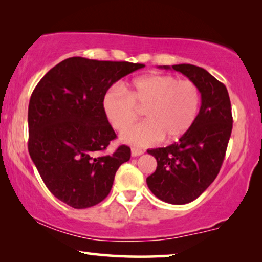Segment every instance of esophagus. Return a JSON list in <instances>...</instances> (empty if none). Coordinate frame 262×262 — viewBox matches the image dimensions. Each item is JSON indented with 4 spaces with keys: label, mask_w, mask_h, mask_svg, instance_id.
Listing matches in <instances>:
<instances>
[{
    "label": "esophagus",
    "mask_w": 262,
    "mask_h": 262,
    "mask_svg": "<svg viewBox=\"0 0 262 262\" xmlns=\"http://www.w3.org/2000/svg\"><path fill=\"white\" fill-rule=\"evenodd\" d=\"M143 152H144V151H143L142 149H138V148H132V149H131V155H132V157L141 156Z\"/></svg>",
    "instance_id": "34e87169"
}]
</instances>
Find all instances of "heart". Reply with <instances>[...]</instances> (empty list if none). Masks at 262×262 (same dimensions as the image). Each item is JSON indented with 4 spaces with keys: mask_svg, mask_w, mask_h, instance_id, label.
I'll list each match as a JSON object with an SVG mask.
<instances>
[{
    "mask_svg": "<svg viewBox=\"0 0 262 262\" xmlns=\"http://www.w3.org/2000/svg\"><path fill=\"white\" fill-rule=\"evenodd\" d=\"M200 91L194 82L171 75H149L128 87L111 88L102 96V111L114 130L121 131L145 108L147 120L121 134V141L134 145H150L164 137L174 141L184 136L198 118Z\"/></svg>",
    "mask_w": 262,
    "mask_h": 262,
    "instance_id": "heart-1",
    "label": "heart"
}]
</instances>
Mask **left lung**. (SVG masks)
Listing matches in <instances>:
<instances>
[{
    "mask_svg": "<svg viewBox=\"0 0 262 262\" xmlns=\"http://www.w3.org/2000/svg\"><path fill=\"white\" fill-rule=\"evenodd\" d=\"M160 68L184 74L202 95L194 125L174 144L148 150L157 161L155 173L146 178L149 189L163 202L182 205L198 198L220 173L232 130L231 103L227 87L203 68Z\"/></svg>",
    "mask_w": 262,
    "mask_h": 262,
    "instance_id": "obj_1",
    "label": "left lung"
}]
</instances>
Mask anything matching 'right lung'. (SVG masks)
Wrapping results in <instances>:
<instances>
[{
    "label": "right lung",
    "mask_w": 262,
    "mask_h": 262,
    "mask_svg": "<svg viewBox=\"0 0 262 262\" xmlns=\"http://www.w3.org/2000/svg\"><path fill=\"white\" fill-rule=\"evenodd\" d=\"M145 67L71 57L39 81L28 105V152L56 198L74 209L108 195L118 168L130 160L120 145L105 154L117 135L103 114L102 96L121 77Z\"/></svg>",
    "instance_id": "obj_1"
}]
</instances>
